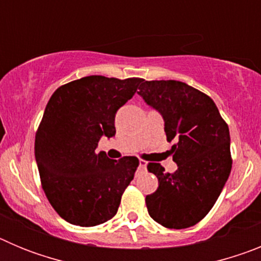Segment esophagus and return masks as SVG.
Returning a JSON list of instances; mask_svg holds the SVG:
<instances>
[{
  "mask_svg": "<svg viewBox=\"0 0 261 261\" xmlns=\"http://www.w3.org/2000/svg\"><path fill=\"white\" fill-rule=\"evenodd\" d=\"M146 165H147V163L141 159V161H140V163H138V168H140V170L142 171V170H145V168H146Z\"/></svg>",
  "mask_w": 261,
  "mask_h": 261,
  "instance_id": "obj_1",
  "label": "esophagus"
}]
</instances>
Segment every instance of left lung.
Here are the masks:
<instances>
[{
  "label": "left lung",
  "instance_id": "obj_1",
  "mask_svg": "<svg viewBox=\"0 0 261 261\" xmlns=\"http://www.w3.org/2000/svg\"><path fill=\"white\" fill-rule=\"evenodd\" d=\"M138 95L158 111L177 165L166 174L159 163L147 170L158 188L146 196L147 212L168 229H187L209 213L231 171L229 126L216 103L180 81H142Z\"/></svg>",
  "mask_w": 261,
  "mask_h": 261
}]
</instances>
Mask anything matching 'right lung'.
<instances>
[{
  "label": "right lung",
  "mask_w": 261,
  "mask_h": 261,
  "mask_svg": "<svg viewBox=\"0 0 261 261\" xmlns=\"http://www.w3.org/2000/svg\"><path fill=\"white\" fill-rule=\"evenodd\" d=\"M142 81L89 75L50 96L35 137V159L48 201L71 225H100L117 213L138 159H111L96 147L103 136L114 137L117 110Z\"/></svg>",
  "instance_id": "add662e5"
}]
</instances>
